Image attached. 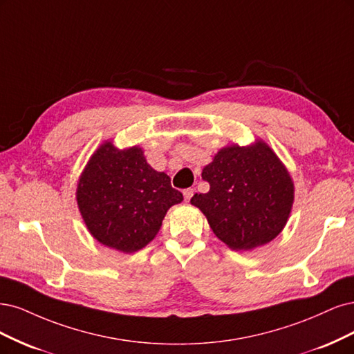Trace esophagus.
I'll return each instance as SVG.
<instances>
[{
	"label": "esophagus",
	"instance_id": "34e87169",
	"mask_svg": "<svg viewBox=\"0 0 354 354\" xmlns=\"http://www.w3.org/2000/svg\"><path fill=\"white\" fill-rule=\"evenodd\" d=\"M182 192H184V198H185V201H189V200H191V197L194 196V192H196V189H194V188H187V189H184Z\"/></svg>",
	"mask_w": 354,
	"mask_h": 354
}]
</instances>
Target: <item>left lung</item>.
Returning <instances> with one entry per match:
<instances>
[{"instance_id":"left-lung-1","label":"left lung","mask_w":354,"mask_h":354,"mask_svg":"<svg viewBox=\"0 0 354 354\" xmlns=\"http://www.w3.org/2000/svg\"><path fill=\"white\" fill-rule=\"evenodd\" d=\"M201 178L210 189L196 194L191 204L204 213L214 235L230 248L253 250L283 230L292 207L294 184L266 142L222 148L203 169Z\"/></svg>"}]
</instances>
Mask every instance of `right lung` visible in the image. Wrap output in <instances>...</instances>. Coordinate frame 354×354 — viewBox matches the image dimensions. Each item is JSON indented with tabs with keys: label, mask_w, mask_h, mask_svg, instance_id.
Listing matches in <instances>:
<instances>
[{
	"label": "right lung",
	"mask_w": 354,
	"mask_h": 354,
	"mask_svg": "<svg viewBox=\"0 0 354 354\" xmlns=\"http://www.w3.org/2000/svg\"><path fill=\"white\" fill-rule=\"evenodd\" d=\"M76 200L98 243L133 253L151 241L167 210L184 197L165 172L147 163L140 147L119 150L107 141L91 156L79 178Z\"/></svg>",
	"instance_id": "right-lung-1"
}]
</instances>
